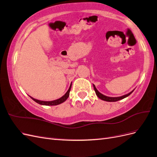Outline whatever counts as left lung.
Returning a JSON list of instances; mask_svg holds the SVG:
<instances>
[{
	"instance_id": "left-lung-1",
	"label": "left lung",
	"mask_w": 157,
	"mask_h": 157,
	"mask_svg": "<svg viewBox=\"0 0 157 157\" xmlns=\"http://www.w3.org/2000/svg\"><path fill=\"white\" fill-rule=\"evenodd\" d=\"M93 86H94V90L95 92H96V94L97 95V96L99 98L102 99V100L103 101H109V102H115V101H117L118 100H121V99H124L128 96H129L130 95L134 92V90H133L132 92H130V93H128L127 94H125L124 95V96H120V97H109V96H105V95L102 94L101 93L99 92L98 90L96 89V86H95V85L93 84Z\"/></svg>"
}]
</instances>
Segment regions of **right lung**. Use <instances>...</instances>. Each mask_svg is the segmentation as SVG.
Returning <instances> with one entry per match:
<instances>
[{"mask_svg":"<svg viewBox=\"0 0 157 157\" xmlns=\"http://www.w3.org/2000/svg\"><path fill=\"white\" fill-rule=\"evenodd\" d=\"M71 85H72V83L71 84L70 86L69 90H67V92H66L63 96L58 99H56V100L54 101H41V100H39V99H36L33 98L32 97L30 96V98L33 99V100H34L35 102H36L37 103L40 104V105H59V104H61L63 103L65 101H66V99L68 98V97L69 96V92H70V90L71 88Z\"/></svg>","mask_w":157,"mask_h":157,"instance_id":"obj_1","label":"right lung"}]
</instances>
